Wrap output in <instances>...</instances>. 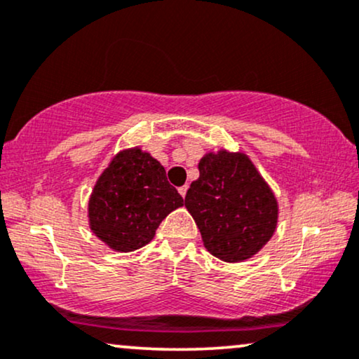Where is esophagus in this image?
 <instances>
[{
    "mask_svg": "<svg viewBox=\"0 0 359 359\" xmlns=\"http://www.w3.org/2000/svg\"><path fill=\"white\" fill-rule=\"evenodd\" d=\"M178 191H180V194L181 196H183V199L186 198V193H188V186H181V188H178Z\"/></svg>",
    "mask_w": 359,
    "mask_h": 359,
    "instance_id": "obj_1",
    "label": "esophagus"
}]
</instances>
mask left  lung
Instances as JSON below:
<instances>
[{
  "mask_svg": "<svg viewBox=\"0 0 359 359\" xmlns=\"http://www.w3.org/2000/svg\"><path fill=\"white\" fill-rule=\"evenodd\" d=\"M199 178L184 198L203 244L224 262H244L264 249L278 222V201L244 151L219 148L199 160Z\"/></svg>",
  "mask_w": 359,
  "mask_h": 359,
  "instance_id": "8db88e82",
  "label": "left lung"
}]
</instances>
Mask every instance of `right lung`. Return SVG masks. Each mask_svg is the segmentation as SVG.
<instances>
[{"label":"right lung","mask_w":359,"mask_h":359,"mask_svg":"<svg viewBox=\"0 0 359 359\" xmlns=\"http://www.w3.org/2000/svg\"><path fill=\"white\" fill-rule=\"evenodd\" d=\"M181 206L161 163L140 147L123 148L95 181L88 227L115 252H133L150 244L160 222Z\"/></svg>","instance_id":"obj_1"}]
</instances>
